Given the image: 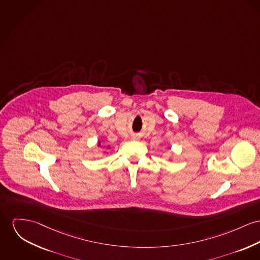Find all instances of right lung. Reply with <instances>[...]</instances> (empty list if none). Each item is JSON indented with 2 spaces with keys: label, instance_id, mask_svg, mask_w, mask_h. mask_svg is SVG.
Returning a JSON list of instances; mask_svg holds the SVG:
<instances>
[{
  "label": "right lung",
  "instance_id": "obj_1",
  "mask_svg": "<svg viewBox=\"0 0 260 260\" xmlns=\"http://www.w3.org/2000/svg\"><path fill=\"white\" fill-rule=\"evenodd\" d=\"M99 146H101V143H99ZM108 148V147H107Z\"/></svg>",
  "mask_w": 260,
  "mask_h": 260
}]
</instances>
